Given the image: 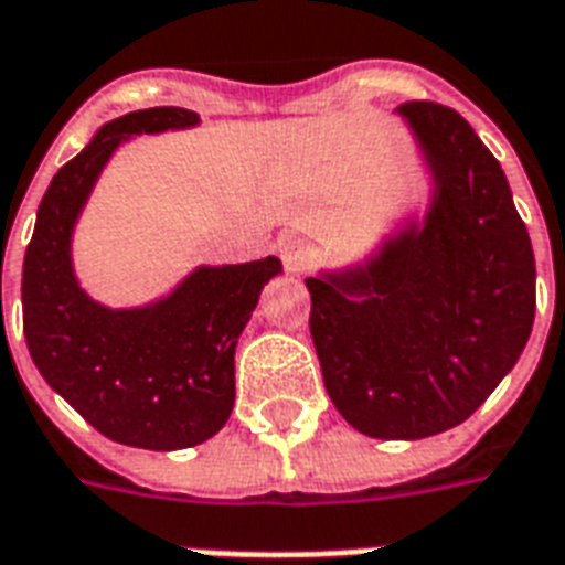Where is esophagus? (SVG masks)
Masks as SVG:
<instances>
[{
  "instance_id": "34e87169",
  "label": "esophagus",
  "mask_w": 565,
  "mask_h": 565,
  "mask_svg": "<svg viewBox=\"0 0 565 565\" xmlns=\"http://www.w3.org/2000/svg\"><path fill=\"white\" fill-rule=\"evenodd\" d=\"M279 259H282V268L288 274H303L309 265H312V247L303 242V238H295V235H288L282 242L277 244Z\"/></svg>"
}]
</instances>
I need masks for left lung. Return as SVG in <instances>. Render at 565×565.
<instances>
[{
	"label": "left lung",
	"instance_id": "obj_1",
	"mask_svg": "<svg viewBox=\"0 0 565 565\" xmlns=\"http://www.w3.org/2000/svg\"><path fill=\"white\" fill-rule=\"evenodd\" d=\"M430 182L344 268L306 277L315 353L332 406L371 439L457 427L513 371L531 339L536 262L498 159L457 111L397 108Z\"/></svg>",
	"mask_w": 565,
	"mask_h": 565
}]
</instances>
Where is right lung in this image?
Listing matches in <instances>:
<instances>
[{"instance_id": "obj_1", "label": "right lung", "mask_w": 565, "mask_h": 565, "mask_svg": "<svg viewBox=\"0 0 565 565\" xmlns=\"http://www.w3.org/2000/svg\"><path fill=\"white\" fill-rule=\"evenodd\" d=\"M200 124L188 108H143L96 129L52 177L23 262V332L41 377L90 427L120 445L179 450L212 439L235 404V344L262 288L282 274L277 256L196 265L173 291L111 309L73 268V230L96 179L135 135Z\"/></svg>"}]
</instances>
